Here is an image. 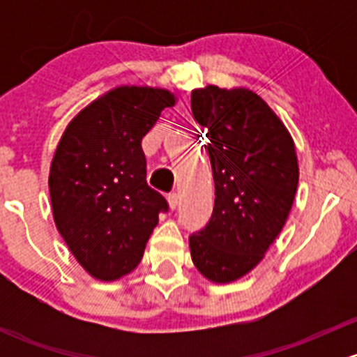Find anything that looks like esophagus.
Instances as JSON below:
<instances>
[{"instance_id":"1","label":"esophagus","mask_w":357,"mask_h":357,"mask_svg":"<svg viewBox=\"0 0 357 357\" xmlns=\"http://www.w3.org/2000/svg\"><path fill=\"white\" fill-rule=\"evenodd\" d=\"M167 202H169V207H171L172 211H174V208L179 205V195H178V193H169Z\"/></svg>"}]
</instances>
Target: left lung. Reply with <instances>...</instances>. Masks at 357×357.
I'll list each match as a JSON object with an SVG mask.
<instances>
[{"label":"left lung","mask_w":357,"mask_h":357,"mask_svg":"<svg viewBox=\"0 0 357 357\" xmlns=\"http://www.w3.org/2000/svg\"><path fill=\"white\" fill-rule=\"evenodd\" d=\"M208 143L215 200L211 221L190 236L192 261L212 283L250 273L285 226L298 185L295 143L275 110L247 88L192 91Z\"/></svg>","instance_id":"obj_1"}]
</instances>
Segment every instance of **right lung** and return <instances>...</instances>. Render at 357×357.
I'll return each mask as SVG.
<instances>
[{
	"label": "right lung",
	"mask_w": 357,
	"mask_h": 357,
	"mask_svg": "<svg viewBox=\"0 0 357 357\" xmlns=\"http://www.w3.org/2000/svg\"><path fill=\"white\" fill-rule=\"evenodd\" d=\"M176 95L119 86L84 107L66 128L50 167L56 229L96 280L115 282L139 264L167 202L146 183L142 139Z\"/></svg>",
	"instance_id": "add662e5"
}]
</instances>
